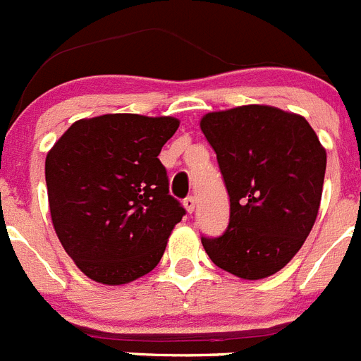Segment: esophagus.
<instances>
[{
  "label": "esophagus",
  "mask_w": 361,
  "mask_h": 361,
  "mask_svg": "<svg viewBox=\"0 0 361 361\" xmlns=\"http://www.w3.org/2000/svg\"><path fill=\"white\" fill-rule=\"evenodd\" d=\"M195 206H197V202H195V197H186V199H184V208H186V212L188 213H193L195 212Z\"/></svg>",
  "instance_id": "34e87169"
}]
</instances>
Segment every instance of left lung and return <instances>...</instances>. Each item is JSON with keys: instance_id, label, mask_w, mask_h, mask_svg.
Masks as SVG:
<instances>
[{"instance_id": "8db88e82", "label": "left lung", "mask_w": 361, "mask_h": 361, "mask_svg": "<svg viewBox=\"0 0 361 361\" xmlns=\"http://www.w3.org/2000/svg\"><path fill=\"white\" fill-rule=\"evenodd\" d=\"M200 130L216 153L229 224L202 237L212 262L244 280L275 275L311 233L327 153L302 116L266 104L209 111Z\"/></svg>"}]
</instances>
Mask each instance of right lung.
I'll list each match as a JSON object with an SVG mask.
<instances>
[{
	"instance_id": "obj_1",
	"label": "right lung",
	"mask_w": 361,
	"mask_h": 361,
	"mask_svg": "<svg viewBox=\"0 0 361 361\" xmlns=\"http://www.w3.org/2000/svg\"><path fill=\"white\" fill-rule=\"evenodd\" d=\"M177 128L175 117L106 114L75 121L47 153L54 229L88 279L121 286L161 262L186 213L157 159Z\"/></svg>"
}]
</instances>
